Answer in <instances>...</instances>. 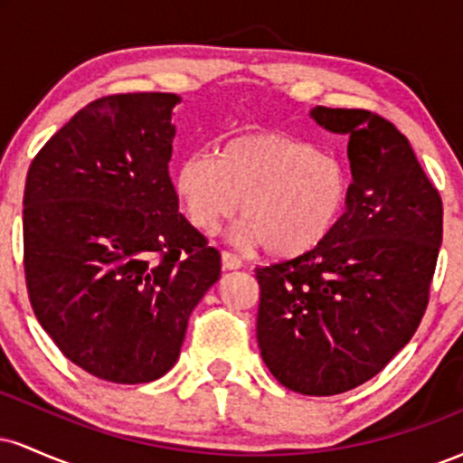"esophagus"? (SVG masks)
Here are the masks:
<instances>
[{"instance_id": "1", "label": "esophagus", "mask_w": 463, "mask_h": 463, "mask_svg": "<svg viewBox=\"0 0 463 463\" xmlns=\"http://www.w3.org/2000/svg\"><path fill=\"white\" fill-rule=\"evenodd\" d=\"M222 265H224V269H239L241 268V259L235 252H231V250H224L222 252Z\"/></svg>"}]
</instances>
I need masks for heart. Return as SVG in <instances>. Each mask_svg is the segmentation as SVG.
Returning a JSON list of instances; mask_svg holds the SVG:
<instances>
[{
  "instance_id": "1",
  "label": "heart",
  "mask_w": 463,
  "mask_h": 463,
  "mask_svg": "<svg viewBox=\"0 0 463 463\" xmlns=\"http://www.w3.org/2000/svg\"><path fill=\"white\" fill-rule=\"evenodd\" d=\"M174 184L198 231H217L239 206V241L263 246L276 259L302 257L320 246L337 228L350 194L348 172L335 154L283 132L235 137L217 158L189 154Z\"/></svg>"
}]
</instances>
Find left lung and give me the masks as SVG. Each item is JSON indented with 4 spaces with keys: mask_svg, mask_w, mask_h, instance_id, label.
<instances>
[{
    "mask_svg": "<svg viewBox=\"0 0 463 463\" xmlns=\"http://www.w3.org/2000/svg\"><path fill=\"white\" fill-rule=\"evenodd\" d=\"M311 117L348 135V206L311 252L254 268L257 339L280 385L333 396L379 374L416 333L442 243V198L385 117L326 106Z\"/></svg>",
    "mask_w": 463,
    "mask_h": 463,
    "instance_id": "left-lung-1",
    "label": "left lung"
}]
</instances>
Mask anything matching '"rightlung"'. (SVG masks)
I'll return each instance as SVG.
<instances>
[{"label":"right lung","mask_w":463,"mask_h":463,"mask_svg":"<svg viewBox=\"0 0 463 463\" xmlns=\"http://www.w3.org/2000/svg\"><path fill=\"white\" fill-rule=\"evenodd\" d=\"M174 93L106 95L41 147L24 194V268L36 320L69 361L110 383L176 364L222 257L178 213Z\"/></svg>","instance_id":"obj_1"}]
</instances>
